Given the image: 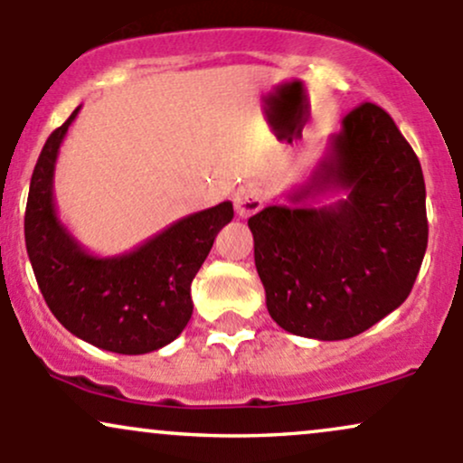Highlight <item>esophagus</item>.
<instances>
[{
	"label": "esophagus",
	"instance_id": "34e87169",
	"mask_svg": "<svg viewBox=\"0 0 463 463\" xmlns=\"http://www.w3.org/2000/svg\"><path fill=\"white\" fill-rule=\"evenodd\" d=\"M235 211L239 217H250L254 215L257 211H261L263 206V195L254 184H241L235 191Z\"/></svg>",
	"mask_w": 463,
	"mask_h": 463
}]
</instances>
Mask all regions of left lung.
I'll use <instances>...</instances> for the list:
<instances>
[{
	"mask_svg": "<svg viewBox=\"0 0 463 463\" xmlns=\"http://www.w3.org/2000/svg\"><path fill=\"white\" fill-rule=\"evenodd\" d=\"M326 193L343 198L310 206ZM287 200L248 220L265 305L280 328L337 342L407 300L427 252V189L416 152L381 106L350 110Z\"/></svg>",
	"mask_w": 463,
	"mask_h": 463,
	"instance_id": "8db88e82",
	"label": "left lung"
}]
</instances>
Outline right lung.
I'll return each mask as SVG.
<instances>
[{"instance_id": "right-lung-1", "label": "right lung", "mask_w": 463, "mask_h": 463, "mask_svg": "<svg viewBox=\"0 0 463 463\" xmlns=\"http://www.w3.org/2000/svg\"><path fill=\"white\" fill-rule=\"evenodd\" d=\"M45 141L30 180L25 248L41 294L56 320L84 342L119 354L167 346L194 313L191 280L217 232L232 220V202L198 211L115 257L89 252L58 217L54 172L69 126Z\"/></svg>"}]
</instances>
